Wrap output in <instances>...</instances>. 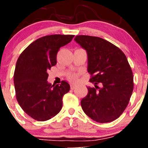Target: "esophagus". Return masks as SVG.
<instances>
[{
  "label": "esophagus",
  "instance_id": "obj_1",
  "mask_svg": "<svg viewBox=\"0 0 148 148\" xmlns=\"http://www.w3.org/2000/svg\"><path fill=\"white\" fill-rule=\"evenodd\" d=\"M74 88H75V86H74V85H73V84H71V86H70V88H71V89L74 90Z\"/></svg>",
  "mask_w": 148,
  "mask_h": 148
}]
</instances>
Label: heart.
Instances as JSON below:
<instances>
[{
    "instance_id": "1",
    "label": "heart",
    "mask_w": 148,
    "mask_h": 148,
    "mask_svg": "<svg viewBox=\"0 0 148 148\" xmlns=\"http://www.w3.org/2000/svg\"><path fill=\"white\" fill-rule=\"evenodd\" d=\"M77 77H78V74H73L69 76V79H70V80H72V81H76V79H77Z\"/></svg>"
}]
</instances>
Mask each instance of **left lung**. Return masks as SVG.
<instances>
[{
    "mask_svg": "<svg viewBox=\"0 0 148 148\" xmlns=\"http://www.w3.org/2000/svg\"><path fill=\"white\" fill-rule=\"evenodd\" d=\"M74 40L87 51L90 81L95 87L87 88V96L81 101L82 109L97 123L116 120L127 108L134 89L133 73L126 56L100 37L77 35Z\"/></svg>",
    "mask_w": 148,
    "mask_h": 148,
    "instance_id": "left-lung-1",
    "label": "left lung"
}]
</instances>
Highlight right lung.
Segmentation results:
<instances>
[{
    "label": "right lung",
    "instance_id": "obj_1",
    "mask_svg": "<svg viewBox=\"0 0 148 148\" xmlns=\"http://www.w3.org/2000/svg\"><path fill=\"white\" fill-rule=\"evenodd\" d=\"M72 35H51L32 42L21 53L15 67L14 84L18 104L26 114L37 121L56 115L62 106V97L70 86L62 81L53 86L47 81V72L57 63L60 47L72 40Z\"/></svg>",
    "mask_w": 148,
    "mask_h": 148
}]
</instances>
